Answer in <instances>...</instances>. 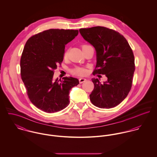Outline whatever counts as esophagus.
Returning a JSON list of instances; mask_svg holds the SVG:
<instances>
[{
  "instance_id": "1",
  "label": "esophagus",
  "mask_w": 157,
  "mask_h": 157,
  "mask_svg": "<svg viewBox=\"0 0 157 157\" xmlns=\"http://www.w3.org/2000/svg\"><path fill=\"white\" fill-rule=\"evenodd\" d=\"M86 78H79V83H83V82H86Z\"/></svg>"
}]
</instances>
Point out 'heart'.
Here are the masks:
<instances>
[{"instance_id":"1","label":"heart","mask_w":157,"mask_h":157,"mask_svg":"<svg viewBox=\"0 0 157 157\" xmlns=\"http://www.w3.org/2000/svg\"><path fill=\"white\" fill-rule=\"evenodd\" d=\"M87 45H84L82 46V48L86 46ZM67 52L65 51L64 53V57L66 58L67 57ZM72 73L74 75H78V76H82V75H84L85 74H86L87 73V70L85 68V67H77L74 68L72 71H71Z\"/></svg>"}]
</instances>
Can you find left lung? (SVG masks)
I'll use <instances>...</instances> for the list:
<instances>
[{
    "label": "left lung",
    "mask_w": 157,
    "mask_h": 157,
    "mask_svg": "<svg viewBox=\"0 0 157 157\" xmlns=\"http://www.w3.org/2000/svg\"><path fill=\"white\" fill-rule=\"evenodd\" d=\"M83 39L97 53L93 74H105L108 80L101 83L92 78L94 88L90 95L92 103L109 109L119 105L131 90L135 71L134 53L126 39L118 32L103 26L81 28Z\"/></svg>",
    "instance_id": "8db88e82"
}]
</instances>
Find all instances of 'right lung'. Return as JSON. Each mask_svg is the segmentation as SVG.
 <instances>
[{
    "label": "right lung",
    "instance_id": "add662e5",
    "mask_svg": "<svg viewBox=\"0 0 157 157\" xmlns=\"http://www.w3.org/2000/svg\"><path fill=\"white\" fill-rule=\"evenodd\" d=\"M78 30L50 29L31 37L21 59V74L31 103L48 113L60 111L69 103V91L79 84L77 78L53 80L54 70L63 60L65 45Z\"/></svg>",
    "mask_w": 157,
    "mask_h": 157
}]
</instances>
